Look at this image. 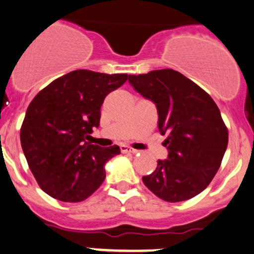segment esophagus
I'll list each match as a JSON object with an SVG mask.
<instances>
[{
  "label": "esophagus",
  "mask_w": 254,
  "mask_h": 254,
  "mask_svg": "<svg viewBox=\"0 0 254 254\" xmlns=\"http://www.w3.org/2000/svg\"><path fill=\"white\" fill-rule=\"evenodd\" d=\"M121 151L124 152V154H137L138 150L130 148V146H127V145H122L121 146Z\"/></svg>",
  "instance_id": "1"
}]
</instances>
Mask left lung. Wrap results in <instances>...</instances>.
<instances>
[{
  "instance_id": "obj_1",
  "label": "left lung",
  "mask_w": 254,
  "mask_h": 254,
  "mask_svg": "<svg viewBox=\"0 0 254 254\" xmlns=\"http://www.w3.org/2000/svg\"><path fill=\"white\" fill-rule=\"evenodd\" d=\"M128 82L156 105L157 126L167 135L168 157L143 177L145 187L168 202L198 195L214 178L228 146V128L214 100L172 69L129 75Z\"/></svg>"
}]
</instances>
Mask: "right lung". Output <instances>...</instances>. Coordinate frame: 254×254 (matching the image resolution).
I'll return each instance as SVG.
<instances>
[{"instance_id": "right-lung-1", "label": "right lung", "mask_w": 254, "mask_h": 254, "mask_svg": "<svg viewBox=\"0 0 254 254\" xmlns=\"http://www.w3.org/2000/svg\"><path fill=\"white\" fill-rule=\"evenodd\" d=\"M127 73L75 70L57 78L30 103L20 128L28 165L46 193L64 202H80L105 179V163L121 150L86 141L99 126L100 108Z\"/></svg>"}]
</instances>
